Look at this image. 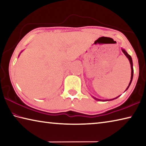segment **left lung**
<instances>
[{
    "instance_id": "1",
    "label": "left lung",
    "mask_w": 146,
    "mask_h": 146,
    "mask_svg": "<svg viewBox=\"0 0 146 146\" xmlns=\"http://www.w3.org/2000/svg\"><path fill=\"white\" fill-rule=\"evenodd\" d=\"M122 52L123 53V54H124V55H125V56H126V57L128 58V60H129V62H130V64H131V80H130V82H129V86H127V89H126V90H127V89L129 88V86L131 85V82H132L133 77V60H132L131 56L129 55V54H128V53L126 52V51H125V49H122ZM126 90H125V91H126ZM92 97L94 98V99H95L96 100H97V101H110V100H114V99H116V98H117L118 97H119V96H118V97H117L115 98H113V99H108V100H101V99H98V98H97L94 97H93V96H92Z\"/></svg>"
}]
</instances>
